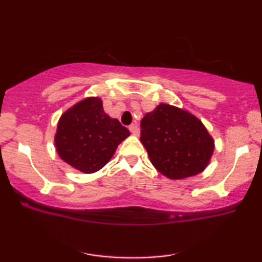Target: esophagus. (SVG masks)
<instances>
[{
	"mask_svg": "<svg viewBox=\"0 0 262 262\" xmlns=\"http://www.w3.org/2000/svg\"><path fill=\"white\" fill-rule=\"evenodd\" d=\"M130 131H131V134L134 135V136H139V132H141V130H139V127H138V124L137 123H134L132 125H130Z\"/></svg>",
	"mask_w": 262,
	"mask_h": 262,
	"instance_id": "obj_1",
	"label": "esophagus"
}]
</instances>
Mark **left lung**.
I'll return each instance as SVG.
<instances>
[{"label": "left lung", "instance_id": "1", "mask_svg": "<svg viewBox=\"0 0 262 262\" xmlns=\"http://www.w3.org/2000/svg\"><path fill=\"white\" fill-rule=\"evenodd\" d=\"M141 128L150 162L170 180L194 177L209 166L214 141L188 111L162 102L143 117Z\"/></svg>", "mask_w": 262, "mask_h": 262}]
</instances>
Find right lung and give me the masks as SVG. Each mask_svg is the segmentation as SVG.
<instances>
[{"label": "right lung", "mask_w": 262, "mask_h": 262, "mask_svg": "<svg viewBox=\"0 0 262 262\" xmlns=\"http://www.w3.org/2000/svg\"><path fill=\"white\" fill-rule=\"evenodd\" d=\"M130 131L105 113L102 100L89 96L60 116L55 146L60 159L85 174L105 167Z\"/></svg>", "instance_id": "right-lung-1"}]
</instances>
